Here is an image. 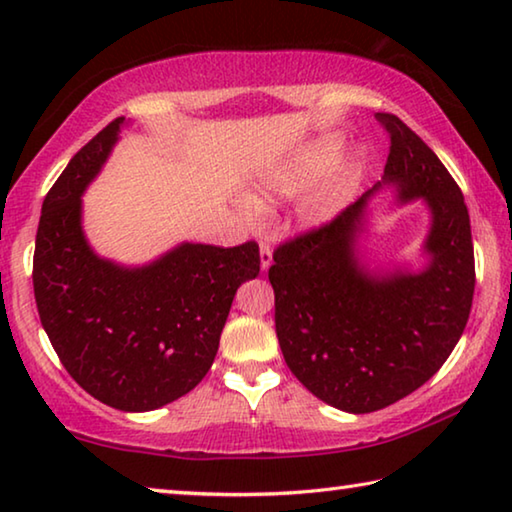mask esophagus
Segmentation results:
<instances>
[{"mask_svg":"<svg viewBox=\"0 0 512 512\" xmlns=\"http://www.w3.org/2000/svg\"><path fill=\"white\" fill-rule=\"evenodd\" d=\"M259 259H262V271H268V266L273 264V248L268 241H259Z\"/></svg>","mask_w":512,"mask_h":512,"instance_id":"34e87169","label":"esophagus"}]
</instances>
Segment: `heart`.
Instances as JSON below:
<instances>
[{
	"label": "heart",
	"instance_id": "heart-1",
	"mask_svg": "<svg viewBox=\"0 0 512 512\" xmlns=\"http://www.w3.org/2000/svg\"><path fill=\"white\" fill-rule=\"evenodd\" d=\"M343 153V142L336 140V137H325V140H318L316 144H311L309 149L300 155L298 162L293 167L282 173L280 178L273 180V185L268 187L271 194L277 196H296L300 192H305L311 185H316L325 173L339 162ZM359 160H352L336 171V176L329 180V183L320 189V194L314 201V210L316 216H327L334 210L348 201V196L352 194L354 185H357L359 178Z\"/></svg>",
	"mask_w": 512,
	"mask_h": 512
}]
</instances>
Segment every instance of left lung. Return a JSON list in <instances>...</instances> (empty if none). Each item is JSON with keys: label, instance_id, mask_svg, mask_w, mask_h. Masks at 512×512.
Returning a JSON list of instances; mask_svg holds the SVG:
<instances>
[{"label": "left lung", "instance_id": "obj_1", "mask_svg": "<svg viewBox=\"0 0 512 512\" xmlns=\"http://www.w3.org/2000/svg\"><path fill=\"white\" fill-rule=\"evenodd\" d=\"M375 119L391 137L384 183L431 210L429 266L388 275L359 266L354 241L375 187L277 246L268 268L284 361L318 400L348 413L386 409L436 375L470 318L476 280L461 187L400 117Z\"/></svg>", "mask_w": 512, "mask_h": 512}]
</instances>
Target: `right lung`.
Listing matches in <instances>:
<instances>
[{
    "label": "right lung",
    "instance_id": "obj_1",
    "mask_svg": "<svg viewBox=\"0 0 512 512\" xmlns=\"http://www.w3.org/2000/svg\"><path fill=\"white\" fill-rule=\"evenodd\" d=\"M121 124L117 117L94 135L45 196L33 293L76 384L112 409L140 413L187 395L212 368L232 298L259 273V246L183 244L142 268L94 255L81 230V194Z\"/></svg>",
    "mask_w": 512,
    "mask_h": 512
}]
</instances>
